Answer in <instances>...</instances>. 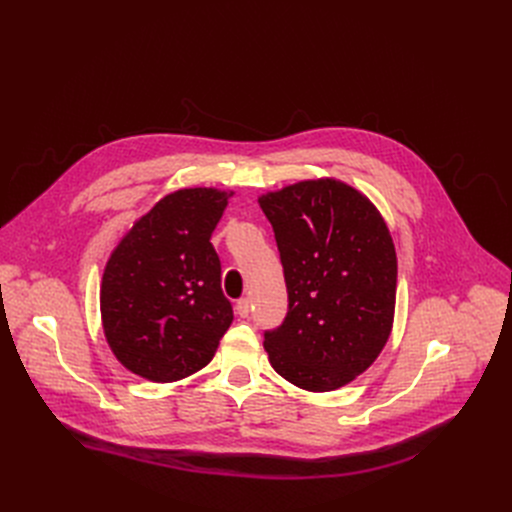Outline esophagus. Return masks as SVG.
<instances>
[{
  "label": "esophagus",
  "instance_id": "obj_1",
  "mask_svg": "<svg viewBox=\"0 0 512 512\" xmlns=\"http://www.w3.org/2000/svg\"><path fill=\"white\" fill-rule=\"evenodd\" d=\"M250 298H239L237 304H235V310L239 316H248L250 314Z\"/></svg>",
  "mask_w": 512,
  "mask_h": 512
}]
</instances>
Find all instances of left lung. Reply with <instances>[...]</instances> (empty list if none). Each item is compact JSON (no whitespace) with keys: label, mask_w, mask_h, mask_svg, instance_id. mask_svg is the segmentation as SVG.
<instances>
[{"label":"left lung","mask_w":512,"mask_h":512,"mask_svg":"<svg viewBox=\"0 0 512 512\" xmlns=\"http://www.w3.org/2000/svg\"><path fill=\"white\" fill-rule=\"evenodd\" d=\"M287 314L264 331L273 369L308 392H331L367 371L394 323L398 262L377 208L335 179L266 193Z\"/></svg>","instance_id":"left-lung-1"}]
</instances>
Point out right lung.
<instances>
[{"instance_id": "obj_1", "label": "right lung", "mask_w": 512, "mask_h": 512, "mask_svg": "<svg viewBox=\"0 0 512 512\" xmlns=\"http://www.w3.org/2000/svg\"><path fill=\"white\" fill-rule=\"evenodd\" d=\"M231 193L179 189L141 216L112 252L102 279V321L114 356L156 383L212 360L233 321L210 243Z\"/></svg>"}]
</instances>
